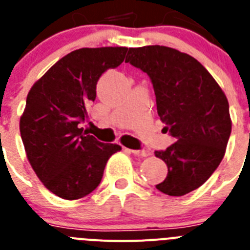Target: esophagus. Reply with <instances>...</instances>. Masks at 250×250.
Returning <instances> with one entry per match:
<instances>
[{
	"label": "esophagus",
	"instance_id": "1",
	"mask_svg": "<svg viewBox=\"0 0 250 250\" xmlns=\"http://www.w3.org/2000/svg\"><path fill=\"white\" fill-rule=\"evenodd\" d=\"M132 153L136 156H140V157H147V156L151 155V152L148 149H132Z\"/></svg>",
	"mask_w": 250,
	"mask_h": 250
}]
</instances>
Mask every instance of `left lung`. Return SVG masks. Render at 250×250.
I'll use <instances>...</instances> for the list:
<instances>
[{
  "mask_svg": "<svg viewBox=\"0 0 250 250\" xmlns=\"http://www.w3.org/2000/svg\"><path fill=\"white\" fill-rule=\"evenodd\" d=\"M125 62L147 73L164 129L176 140L155 152L168 168L156 188L170 196L196 190L225 155L231 119L224 92L195 58L172 47H129Z\"/></svg>",
  "mask_w": 250,
  "mask_h": 250,
  "instance_id": "8db88e82",
  "label": "left lung"
}]
</instances>
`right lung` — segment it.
<instances>
[{"mask_svg":"<svg viewBox=\"0 0 250 250\" xmlns=\"http://www.w3.org/2000/svg\"><path fill=\"white\" fill-rule=\"evenodd\" d=\"M128 47H83L51 66L31 86L20 118L26 156L45 188L65 200L101 184L110 156L122 147L83 133L79 125L97 97V83L125 60Z\"/></svg>","mask_w":250,"mask_h":250,"instance_id":"add662e5","label":"right lung"}]
</instances>
